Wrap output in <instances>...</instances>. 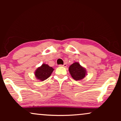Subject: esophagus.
Masks as SVG:
<instances>
[{"instance_id": "esophagus-1", "label": "esophagus", "mask_w": 121, "mask_h": 121, "mask_svg": "<svg viewBox=\"0 0 121 121\" xmlns=\"http://www.w3.org/2000/svg\"><path fill=\"white\" fill-rule=\"evenodd\" d=\"M67 64H64L63 65H62V64H60V65H59V67H67Z\"/></svg>"}]
</instances>
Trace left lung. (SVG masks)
Masks as SVG:
<instances>
[{
	"label": "left lung",
	"mask_w": 121,
	"mask_h": 121,
	"mask_svg": "<svg viewBox=\"0 0 121 121\" xmlns=\"http://www.w3.org/2000/svg\"><path fill=\"white\" fill-rule=\"evenodd\" d=\"M71 76L75 80H80L84 78L86 75L85 69L80 65L78 62H75L69 68Z\"/></svg>",
	"instance_id": "left-lung-1"
}]
</instances>
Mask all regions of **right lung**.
I'll return each mask as SVG.
<instances>
[{"mask_svg": "<svg viewBox=\"0 0 121 121\" xmlns=\"http://www.w3.org/2000/svg\"><path fill=\"white\" fill-rule=\"evenodd\" d=\"M53 70L54 69L52 67H49L47 64H43L40 67L36 69L35 75L37 79L43 81L50 77Z\"/></svg>", "mask_w": 121, "mask_h": 121, "instance_id": "right-lung-1", "label": "right lung"}]
</instances>
